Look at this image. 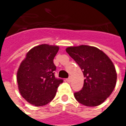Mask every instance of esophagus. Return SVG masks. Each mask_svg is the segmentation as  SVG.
<instances>
[{"instance_id":"obj_1","label":"esophagus","mask_w":126,"mask_h":126,"mask_svg":"<svg viewBox=\"0 0 126 126\" xmlns=\"http://www.w3.org/2000/svg\"><path fill=\"white\" fill-rule=\"evenodd\" d=\"M71 80H72V78H71V77H70V76H69L68 78H67V79H66L67 82H69L71 81Z\"/></svg>"}]
</instances>
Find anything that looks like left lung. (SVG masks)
Listing matches in <instances>:
<instances>
[{"instance_id": "1", "label": "left lung", "mask_w": 126, "mask_h": 126, "mask_svg": "<svg viewBox=\"0 0 126 126\" xmlns=\"http://www.w3.org/2000/svg\"><path fill=\"white\" fill-rule=\"evenodd\" d=\"M82 70L84 85L74 93L76 100L82 105L96 106L112 94L116 85L117 73L111 60L100 49L81 45L66 48Z\"/></svg>"}]
</instances>
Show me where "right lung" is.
I'll return each instance as SVG.
<instances>
[{
  "instance_id": "obj_1",
  "label": "right lung",
  "mask_w": 126,
  "mask_h": 126,
  "mask_svg": "<svg viewBox=\"0 0 126 126\" xmlns=\"http://www.w3.org/2000/svg\"><path fill=\"white\" fill-rule=\"evenodd\" d=\"M59 46L42 44L30 50L20 64L17 82L21 95L36 106L46 105L53 100L63 79L54 76L53 59Z\"/></svg>"
}]
</instances>
